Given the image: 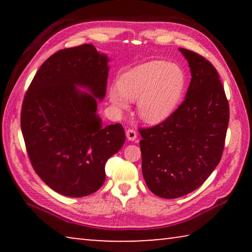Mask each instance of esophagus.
Returning a JSON list of instances; mask_svg holds the SVG:
<instances>
[{
	"label": "esophagus",
	"mask_w": 252,
	"mask_h": 252,
	"mask_svg": "<svg viewBox=\"0 0 252 252\" xmlns=\"http://www.w3.org/2000/svg\"><path fill=\"white\" fill-rule=\"evenodd\" d=\"M126 138L129 141H134L136 139V131L133 129H129L126 131Z\"/></svg>",
	"instance_id": "esophagus-1"
}]
</instances>
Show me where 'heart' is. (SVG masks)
I'll list each match as a JSON object with an SVG mask.
<instances>
[{
	"mask_svg": "<svg viewBox=\"0 0 252 252\" xmlns=\"http://www.w3.org/2000/svg\"><path fill=\"white\" fill-rule=\"evenodd\" d=\"M186 87L180 66L167 61H149L119 76L118 85L108 91L110 103L117 111L129 108L136 100V112L143 121L157 125L171 116Z\"/></svg>",
	"mask_w": 252,
	"mask_h": 252,
	"instance_id": "b5f03b06",
	"label": "heart"
}]
</instances>
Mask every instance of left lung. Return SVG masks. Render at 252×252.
<instances>
[{"instance_id":"obj_1","label":"left lung","mask_w":252,"mask_h":252,"mask_svg":"<svg viewBox=\"0 0 252 252\" xmlns=\"http://www.w3.org/2000/svg\"><path fill=\"white\" fill-rule=\"evenodd\" d=\"M179 51L191 72L185 101L160 125L139 130L144 181L164 199L183 197L207 180L221 160L229 123L215 66L192 51Z\"/></svg>"}]
</instances>
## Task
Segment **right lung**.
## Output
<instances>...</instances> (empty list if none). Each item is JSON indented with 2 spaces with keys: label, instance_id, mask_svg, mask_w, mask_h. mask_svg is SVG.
<instances>
[{
  "label": "right lung",
  "instance_id": "add662e5",
  "mask_svg": "<svg viewBox=\"0 0 252 252\" xmlns=\"http://www.w3.org/2000/svg\"><path fill=\"white\" fill-rule=\"evenodd\" d=\"M109 58L94 45L64 49L46 60L24 96L21 129L42 181L66 197H85L105 180V163L120 150V123L103 126L96 113L105 96Z\"/></svg>",
  "mask_w": 252,
  "mask_h": 252
}]
</instances>
